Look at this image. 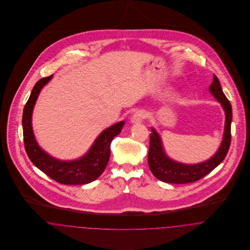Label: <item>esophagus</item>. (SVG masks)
<instances>
[{"mask_svg": "<svg viewBox=\"0 0 250 250\" xmlns=\"http://www.w3.org/2000/svg\"><path fill=\"white\" fill-rule=\"evenodd\" d=\"M147 117V114L144 110H139L137 112L134 113V115L132 116L131 118V122L134 123V124H137V123H141L143 119H145Z\"/></svg>", "mask_w": 250, "mask_h": 250, "instance_id": "34e87169", "label": "esophagus"}]
</instances>
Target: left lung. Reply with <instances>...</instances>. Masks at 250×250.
I'll use <instances>...</instances> for the list:
<instances>
[{
    "mask_svg": "<svg viewBox=\"0 0 250 250\" xmlns=\"http://www.w3.org/2000/svg\"><path fill=\"white\" fill-rule=\"evenodd\" d=\"M209 90L214 98L221 103L226 114L224 136L218 151L207 161L195 165L182 164L171 160L167 156L164 152L161 139L156 131L152 128L150 134V147L148 153V164L152 173L155 178L170 184H188L201 180L214 167L218 166L226 157L229 145H230V124L232 119L231 105L224 95L220 83L217 77L214 75L213 83L210 85Z\"/></svg>",
    "mask_w": 250,
    "mask_h": 250,
    "instance_id": "1",
    "label": "left lung"
}]
</instances>
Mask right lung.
Masks as SVG:
<instances>
[{"label":"right lung","instance_id":"right-lung-1","mask_svg":"<svg viewBox=\"0 0 250 250\" xmlns=\"http://www.w3.org/2000/svg\"><path fill=\"white\" fill-rule=\"evenodd\" d=\"M52 76L39 80L25 104L22 114L25 151L30 160L48 177L63 185H85L98 178L107 167L110 155V143L120 134L125 122L122 121L103 131L89 152L73 161H62L48 155L37 144L32 127V113L41 89Z\"/></svg>","mask_w":250,"mask_h":250}]
</instances>
